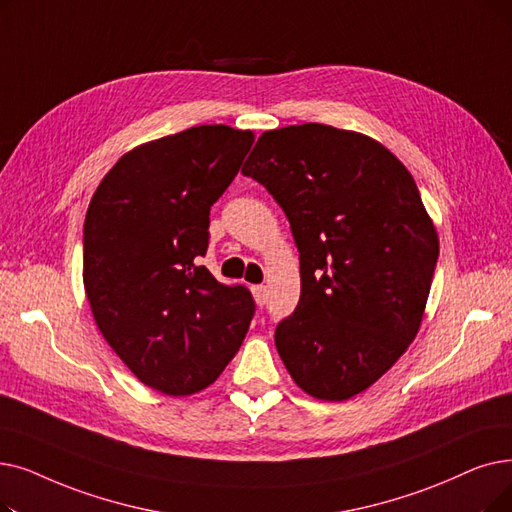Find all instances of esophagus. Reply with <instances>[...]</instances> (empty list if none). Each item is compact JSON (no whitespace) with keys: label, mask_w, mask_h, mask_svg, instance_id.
<instances>
[{"label":"esophagus","mask_w":512,"mask_h":512,"mask_svg":"<svg viewBox=\"0 0 512 512\" xmlns=\"http://www.w3.org/2000/svg\"><path fill=\"white\" fill-rule=\"evenodd\" d=\"M251 291H253V297H255L257 305H265V301H268V286H265V284H255Z\"/></svg>","instance_id":"obj_1"}]
</instances>
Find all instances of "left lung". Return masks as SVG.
I'll return each mask as SVG.
<instances>
[{"instance_id":"1","label":"left lung","mask_w":512,"mask_h":512,"mask_svg":"<svg viewBox=\"0 0 512 512\" xmlns=\"http://www.w3.org/2000/svg\"><path fill=\"white\" fill-rule=\"evenodd\" d=\"M242 173L282 207L301 297L276 349L309 395L343 402L399 360L431 291L439 240L410 171L379 142L320 123L265 131Z\"/></svg>"}]
</instances>
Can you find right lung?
Masks as SVG:
<instances>
[{
    "label": "right lung",
    "mask_w": 512,
    "mask_h": 512,
    "mask_svg": "<svg viewBox=\"0 0 512 512\" xmlns=\"http://www.w3.org/2000/svg\"><path fill=\"white\" fill-rule=\"evenodd\" d=\"M253 133L198 125L133 148L106 173L83 224V284L108 345L167 395L209 387L255 314L247 286L201 265L209 213Z\"/></svg>",
    "instance_id": "obj_1"
}]
</instances>
